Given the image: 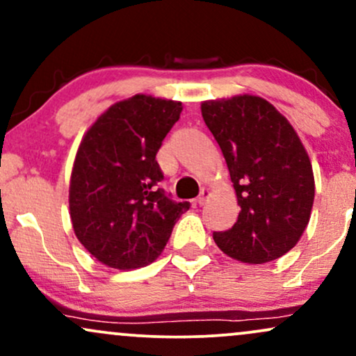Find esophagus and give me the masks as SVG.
Returning <instances> with one entry per match:
<instances>
[{"label": "esophagus", "instance_id": "34e87169", "mask_svg": "<svg viewBox=\"0 0 356 356\" xmlns=\"http://www.w3.org/2000/svg\"><path fill=\"white\" fill-rule=\"evenodd\" d=\"M211 197V191L209 189H202L201 191V194H199V197H197V204L199 206H204V204L207 202V199Z\"/></svg>", "mask_w": 356, "mask_h": 356}]
</instances>
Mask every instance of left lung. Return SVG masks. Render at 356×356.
I'll use <instances>...</instances> for the list:
<instances>
[{"mask_svg": "<svg viewBox=\"0 0 356 356\" xmlns=\"http://www.w3.org/2000/svg\"><path fill=\"white\" fill-rule=\"evenodd\" d=\"M201 112L226 159L241 207L234 226L212 238L241 263L277 259L296 246L312 216L314 177L305 145L261 97L206 100Z\"/></svg>", "mask_w": 356, "mask_h": 356, "instance_id": "left-lung-1", "label": "left lung"}]
</instances>
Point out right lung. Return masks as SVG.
<instances>
[{"instance_id":"1","label":"right lung","mask_w":356,"mask_h":356,"mask_svg":"<svg viewBox=\"0 0 356 356\" xmlns=\"http://www.w3.org/2000/svg\"><path fill=\"white\" fill-rule=\"evenodd\" d=\"M182 104L138 95L117 102L81 138L70 177V218L83 248L108 268H142L159 257L189 202L159 189L155 155Z\"/></svg>"}]
</instances>
